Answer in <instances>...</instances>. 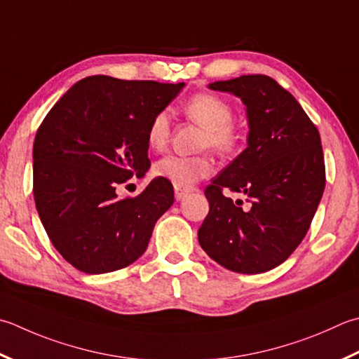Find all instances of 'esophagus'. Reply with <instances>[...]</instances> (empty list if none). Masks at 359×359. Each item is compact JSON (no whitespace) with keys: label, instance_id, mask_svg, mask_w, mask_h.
Instances as JSON below:
<instances>
[{"label":"esophagus","instance_id":"34e87169","mask_svg":"<svg viewBox=\"0 0 359 359\" xmlns=\"http://www.w3.org/2000/svg\"><path fill=\"white\" fill-rule=\"evenodd\" d=\"M194 187H174V191H175V199L177 201H182L185 198L187 194L193 193L194 191Z\"/></svg>","mask_w":359,"mask_h":359}]
</instances>
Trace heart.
<instances>
[{"mask_svg": "<svg viewBox=\"0 0 359 359\" xmlns=\"http://www.w3.org/2000/svg\"><path fill=\"white\" fill-rule=\"evenodd\" d=\"M185 115L203 128L202 146H210L219 154H229L236 147L240 129L231 121L233 110L222 97L212 93H199L185 102ZM171 118L166 110L152 116L146 130L147 146L154 151L165 149L170 142ZM213 165L207 157L166 156L154 165V174L170 180L174 187H189L212 174Z\"/></svg>", "mask_w": 359, "mask_h": 359, "instance_id": "obj_1", "label": "heart"}]
</instances>
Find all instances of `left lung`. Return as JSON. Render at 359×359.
<instances>
[{"instance_id": "obj_1", "label": "left lung", "mask_w": 359, "mask_h": 359, "mask_svg": "<svg viewBox=\"0 0 359 359\" xmlns=\"http://www.w3.org/2000/svg\"><path fill=\"white\" fill-rule=\"evenodd\" d=\"M240 97L248 147L205 188L210 212L201 248L224 268L262 273L282 264L304 240L325 188L320 135L290 91L264 74L208 83ZM241 192L250 205L222 189Z\"/></svg>"}]
</instances>
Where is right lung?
Here are the masks:
<instances>
[{
  "instance_id": "1",
  "label": "right lung",
  "mask_w": 359,
  "mask_h": 359,
  "mask_svg": "<svg viewBox=\"0 0 359 359\" xmlns=\"http://www.w3.org/2000/svg\"><path fill=\"white\" fill-rule=\"evenodd\" d=\"M185 82L88 76L76 82L35 135L34 199L59 254L86 273L123 269L144 254L154 226L174 202L166 179L137 198L116 189L149 170L146 130Z\"/></svg>"
}]
</instances>
